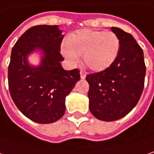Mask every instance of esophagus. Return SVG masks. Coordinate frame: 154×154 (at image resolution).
<instances>
[{
    "label": "esophagus",
    "mask_w": 154,
    "mask_h": 154,
    "mask_svg": "<svg viewBox=\"0 0 154 154\" xmlns=\"http://www.w3.org/2000/svg\"><path fill=\"white\" fill-rule=\"evenodd\" d=\"M80 76H81V78H82V79H84L85 77H86V73H85L84 71H83V70H81V71H80Z\"/></svg>",
    "instance_id": "34e87169"
}]
</instances>
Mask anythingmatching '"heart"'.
Here are the masks:
<instances>
[{
	"mask_svg": "<svg viewBox=\"0 0 154 154\" xmlns=\"http://www.w3.org/2000/svg\"><path fill=\"white\" fill-rule=\"evenodd\" d=\"M61 52L67 61L77 65L81 55L90 70L102 71L115 63L120 52L121 41L116 33L105 31L81 29L71 33Z\"/></svg>",
	"mask_w": 154,
	"mask_h": 154,
	"instance_id": "obj_1",
	"label": "heart"
}]
</instances>
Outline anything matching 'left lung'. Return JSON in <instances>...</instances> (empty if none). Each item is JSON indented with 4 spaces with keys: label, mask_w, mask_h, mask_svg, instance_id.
<instances>
[{
    "label": "left lung",
    "mask_w": 154,
    "mask_h": 154,
    "mask_svg": "<svg viewBox=\"0 0 154 154\" xmlns=\"http://www.w3.org/2000/svg\"><path fill=\"white\" fill-rule=\"evenodd\" d=\"M121 41L115 63L86 76L90 85V111L98 120L116 121L130 112L142 94L146 76L143 51L130 33L111 27Z\"/></svg>",
    "instance_id": "8db88e82"
}]
</instances>
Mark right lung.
Segmentation results:
<instances>
[{
    "instance_id": "add662e5",
    "label": "right lung",
    "mask_w": 154,
    "mask_h": 154,
    "mask_svg": "<svg viewBox=\"0 0 154 154\" xmlns=\"http://www.w3.org/2000/svg\"><path fill=\"white\" fill-rule=\"evenodd\" d=\"M64 35L57 26L40 25L26 31L12 49L8 88L19 110L34 122L52 123L64 116L65 97L80 80L79 70H65L60 62ZM44 56L35 67L27 62L34 50Z\"/></svg>"
}]
</instances>
